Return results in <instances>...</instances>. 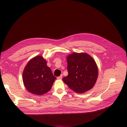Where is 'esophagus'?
Returning <instances> with one entry per match:
<instances>
[{
	"label": "esophagus",
	"instance_id": "1",
	"mask_svg": "<svg viewBox=\"0 0 127 127\" xmlns=\"http://www.w3.org/2000/svg\"><path fill=\"white\" fill-rule=\"evenodd\" d=\"M57 79H58V80H61V79H62V75H61L60 76L58 77L57 78Z\"/></svg>",
	"mask_w": 127,
	"mask_h": 127
}]
</instances>
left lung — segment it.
I'll return each instance as SVG.
<instances>
[{
    "instance_id": "obj_1",
    "label": "left lung",
    "mask_w": 127,
    "mask_h": 127,
    "mask_svg": "<svg viewBox=\"0 0 127 127\" xmlns=\"http://www.w3.org/2000/svg\"><path fill=\"white\" fill-rule=\"evenodd\" d=\"M68 75L63 82L77 93H83L95 85L98 69L95 60L86 53L74 52L67 56Z\"/></svg>"
}]
</instances>
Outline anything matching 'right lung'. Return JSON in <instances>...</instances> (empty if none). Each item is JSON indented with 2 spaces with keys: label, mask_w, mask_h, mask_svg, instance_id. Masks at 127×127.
<instances>
[{
  "label": "right lung",
  "mask_w": 127,
  "mask_h": 127,
  "mask_svg": "<svg viewBox=\"0 0 127 127\" xmlns=\"http://www.w3.org/2000/svg\"><path fill=\"white\" fill-rule=\"evenodd\" d=\"M56 79L47 61L41 56L31 59L26 65L23 73L25 87L33 94L41 96L51 89Z\"/></svg>",
  "instance_id": "1"
}]
</instances>
